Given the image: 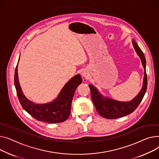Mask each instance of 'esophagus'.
<instances>
[{"instance_id": "34e87169", "label": "esophagus", "mask_w": 159, "mask_h": 159, "mask_svg": "<svg viewBox=\"0 0 159 159\" xmlns=\"http://www.w3.org/2000/svg\"><path fill=\"white\" fill-rule=\"evenodd\" d=\"M89 74L87 71L86 70H84L83 72H82V76H83L85 78H87V77H89Z\"/></svg>"}]
</instances>
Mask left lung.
Masks as SVG:
<instances>
[{
    "mask_svg": "<svg viewBox=\"0 0 159 159\" xmlns=\"http://www.w3.org/2000/svg\"><path fill=\"white\" fill-rule=\"evenodd\" d=\"M134 48L141 60L144 69L143 85L138 95L132 100L128 102L118 101L110 98L104 97L98 90L92 85H89L90 89L91 98L98 114L106 119H117L132 113L141 102L147 89V74L146 72L145 57L135 40H132Z\"/></svg>",
    "mask_w": 159,
    "mask_h": 159,
    "instance_id": "left-lung-1",
    "label": "left lung"
}]
</instances>
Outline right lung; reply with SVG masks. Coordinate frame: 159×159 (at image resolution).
<instances>
[{"mask_svg":"<svg viewBox=\"0 0 159 159\" xmlns=\"http://www.w3.org/2000/svg\"><path fill=\"white\" fill-rule=\"evenodd\" d=\"M19 61V59H18ZM15 86L22 108L36 120L48 123H58L66 120L70 116L72 98L76 88L82 82L80 74L71 78L54 101L45 104H37L24 95L18 77V64L15 69Z\"/></svg>","mask_w":159,"mask_h":159,"instance_id":"obj_1","label":"right lung"}]
</instances>
